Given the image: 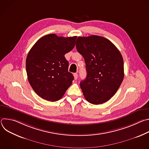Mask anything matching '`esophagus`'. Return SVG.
Here are the masks:
<instances>
[{"label":"esophagus","mask_w":149,"mask_h":149,"mask_svg":"<svg viewBox=\"0 0 149 149\" xmlns=\"http://www.w3.org/2000/svg\"><path fill=\"white\" fill-rule=\"evenodd\" d=\"M74 79H77L78 78V74L77 73H74Z\"/></svg>","instance_id":"esophagus-1"}]
</instances>
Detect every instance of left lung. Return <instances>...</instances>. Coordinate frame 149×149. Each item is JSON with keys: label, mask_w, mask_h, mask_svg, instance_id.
<instances>
[{"label": "left lung", "mask_w": 149, "mask_h": 149, "mask_svg": "<svg viewBox=\"0 0 149 149\" xmlns=\"http://www.w3.org/2000/svg\"><path fill=\"white\" fill-rule=\"evenodd\" d=\"M76 48L86 64L87 77L79 84L84 97L95 105L107 102L124 78L120 52L110 40L97 35L78 37Z\"/></svg>", "instance_id": "1"}]
</instances>
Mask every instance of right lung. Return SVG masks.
<instances>
[{"mask_svg":"<svg viewBox=\"0 0 149 149\" xmlns=\"http://www.w3.org/2000/svg\"><path fill=\"white\" fill-rule=\"evenodd\" d=\"M77 36H58L52 33L40 38L29 51L26 69L34 91L49 101L61 99L74 80L68 72L65 54L75 47Z\"/></svg>","mask_w":149,"mask_h":149,"instance_id":"right-lung-1","label":"right lung"}]
</instances>
